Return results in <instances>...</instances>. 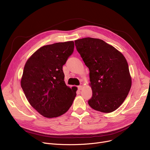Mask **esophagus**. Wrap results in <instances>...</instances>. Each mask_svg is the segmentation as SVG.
<instances>
[{
  "mask_svg": "<svg viewBox=\"0 0 150 150\" xmlns=\"http://www.w3.org/2000/svg\"><path fill=\"white\" fill-rule=\"evenodd\" d=\"M78 89H79V90H81L83 89V86H81V85L79 86H78Z\"/></svg>",
  "mask_w": 150,
  "mask_h": 150,
  "instance_id": "34e87169",
  "label": "esophagus"
}]
</instances>
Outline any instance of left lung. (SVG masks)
Masks as SVG:
<instances>
[{"label":"left lung","mask_w":150,"mask_h":150,"mask_svg":"<svg viewBox=\"0 0 150 150\" xmlns=\"http://www.w3.org/2000/svg\"><path fill=\"white\" fill-rule=\"evenodd\" d=\"M75 43L89 70L93 96L89 105L103 113L115 111L125 101L131 87L126 58L100 39L86 37L75 40Z\"/></svg>","instance_id":"left-lung-1"}]
</instances>
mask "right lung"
<instances>
[{"label": "right lung", "instance_id": "obj_1", "mask_svg": "<svg viewBox=\"0 0 150 150\" xmlns=\"http://www.w3.org/2000/svg\"><path fill=\"white\" fill-rule=\"evenodd\" d=\"M74 50L73 41L45 45L25 64L21 88L31 106L46 118L67 112L76 95L77 88L65 83L62 70Z\"/></svg>", "mask_w": 150, "mask_h": 150}]
</instances>
